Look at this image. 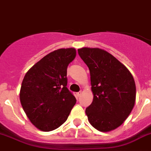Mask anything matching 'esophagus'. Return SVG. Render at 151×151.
<instances>
[{
  "label": "esophagus",
  "mask_w": 151,
  "mask_h": 151,
  "mask_svg": "<svg viewBox=\"0 0 151 151\" xmlns=\"http://www.w3.org/2000/svg\"><path fill=\"white\" fill-rule=\"evenodd\" d=\"M81 93H82V92H81V91H80V92H78V93H76V96H77V97H79V96H81Z\"/></svg>",
  "instance_id": "1"
}]
</instances>
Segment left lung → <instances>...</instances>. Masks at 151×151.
Here are the masks:
<instances>
[{
    "label": "left lung",
    "instance_id": "left-lung-1",
    "mask_svg": "<svg viewBox=\"0 0 151 151\" xmlns=\"http://www.w3.org/2000/svg\"><path fill=\"white\" fill-rule=\"evenodd\" d=\"M78 54L90 70L93 99L86 109L91 125L98 131L117 128L134 106L136 86L128 68L106 51L82 48Z\"/></svg>",
    "mask_w": 151,
    "mask_h": 151
}]
</instances>
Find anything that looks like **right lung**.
<instances>
[{"label":"right lung","instance_id":"obj_1","mask_svg":"<svg viewBox=\"0 0 151 151\" xmlns=\"http://www.w3.org/2000/svg\"><path fill=\"white\" fill-rule=\"evenodd\" d=\"M76 57L74 48H60L42 58L25 75L19 99L30 122L51 132L65 123L76 98L67 87V68Z\"/></svg>","mask_w":151,"mask_h":151}]
</instances>
